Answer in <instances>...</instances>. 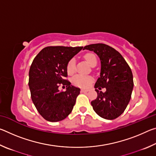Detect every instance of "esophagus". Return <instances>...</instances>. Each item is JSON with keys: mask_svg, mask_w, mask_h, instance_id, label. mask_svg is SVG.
Wrapping results in <instances>:
<instances>
[{"mask_svg": "<svg viewBox=\"0 0 156 156\" xmlns=\"http://www.w3.org/2000/svg\"><path fill=\"white\" fill-rule=\"evenodd\" d=\"M87 91H89V90L88 89H81V92H87Z\"/></svg>", "mask_w": 156, "mask_h": 156, "instance_id": "obj_1", "label": "esophagus"}]
</instances>
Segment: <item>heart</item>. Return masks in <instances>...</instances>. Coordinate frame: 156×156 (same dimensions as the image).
I'll use <instances>...</instances> for the list:
<instances>
[{"instance_id": "heart-1", "label": "heart", "mask_w": 156, "mask_h": 156, "mask_svg": "<svg viewBox=\"0 0 156 156\" xmlns=\"http://www.w3.org/2000/svg\"><path fill=\"white\" fill-rule=\"evenodd\" d=\"M84 59L91 66L94 63H97V58L93 54H87L84 55ZM75 60L72 58L68 62L67 65V71L69 74H73L75 72ZM93 78L89 76L76 75L72 78V83L76 86L80 87H87L93 82Z\"/></svg>"}]
</instances>
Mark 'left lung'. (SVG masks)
<instances>
[{
	"mask_svg": "<svg viewBox=\"0 0 156 156\" xmlns=\"http://www.w3.org/2000/svg\"><path fill=\"white\" fill-rule=\"evenodd\" d=\"M83 49L96 53L101 62L100 78L94 86L98 96L91 102L94 112L105 119H115L130 101L133 88L131 68L122 55L107 44H89ZM102 88L106 89L104 93L99 91Z\"/></svg>",
	"mask_w": 156,
	"mask_h": 156,
	"instance_id": "8db88e82",
	"label": "left lung"
}]
</instances>
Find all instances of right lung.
Listing matches in <instances>:
<instances>
[{
    "label": "right lung",
    "mask_w": 156,
    "mask_h": 156,
    "mask_svg": "<svg viewBox=\"0 0 156 156\" xmlns=\"http://www.w3.org/2000/svg\"><path fill=\"white\" fill-rule=\"evenodd\" d=\"M83 47H44L34 58L29 72V87L33 103L42 117L49 122L64 120L72 112L80 88L71 85L67 77L68 62ZM66 86V91L58 87Z\"/></svg>",
    "instance_id": "1"
}]
</instances>
